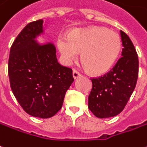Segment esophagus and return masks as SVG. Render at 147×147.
Listing matches in <instances>:
<instances>
[{
  "mask_svg": "<svg viewBox=\"0 0 147 147\" xmlns=\"http://www.w3.org/2000/svg\"><path fill=\"white\" fill-rule=\"evenodd\" d=\"M72 74H73V77L75 78V79H76V78H78V77H80L82 76L80 72H79V71H78L76 69H73Z\"/></svg>",
  "mask_w": 147,
  "mask_h": 147,
  "instance_id": "esophagus-1",
  "label": "esophagus"
}]
</instances>
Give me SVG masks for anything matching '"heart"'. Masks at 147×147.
Wrapping results in <instances>:
<instances>
[{"mask_svg":"<svg viewBox=\"0 0 147 147\" xmlns=\"http://www.w3.org/2000/svg\"><path fill=\"white\" fill-rule=\"evenodd\" d=\"M58 48L67 63L76 60L81 53V61L89 72L100 75L115 64L121 51L119 35L105 28H78L68 36H59Z\"/></svg>","mask_w":147,"mask_h":147,"instance_id":"obj_1","label":"heart"}]
</instances>
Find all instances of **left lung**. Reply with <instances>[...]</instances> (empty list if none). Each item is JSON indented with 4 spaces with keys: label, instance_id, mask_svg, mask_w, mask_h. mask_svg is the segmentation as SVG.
I'll return each instance as SVG.
<instances>
[{
    "label": "left lung",
    "instance_id": "1",
    "mask_svg": "<svg viewBox=\"0 0 147 147\" xmlns=\"http://www.w3.org/2000/svg\"><path fill=\"white\" fill-rule=\"evenodd\" d=\"M122 57L103 76L91 78L92 88L88 108L99 119L115 116L123 111L134 91L138 76V57L133 43L120 31Z\"/></svg>",
    "mask_w": 147,
    "mask_h": 147
}]
</instances>
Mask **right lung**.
<instances>
[{
  "instance_id": "obj_1",
  "label": "right lung",
  "mask_w": 147,
  "mask_h": 147,
  "mask_svg": "<svg viewBox=\"0 0 147 147\" xmlns=\"http://www.w3.org/2000/svg\"><path fill=\"white\" fill-rule=\"evenodd\" d=\"M43 20L28 23L10 49L8 73L17 102L32 116L49 119L61 109L66 91L74 81L72 69L57 61L54 45H39Z\"/></svg>"
}]
</instances>
